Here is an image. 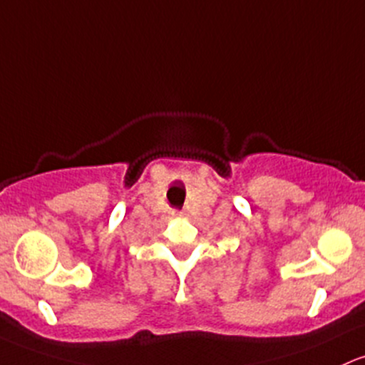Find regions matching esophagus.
<instances>
[{"instance_id": "34e87169", "label": "esophagus", "mask_w": 365, "mask_h": 365, "mask_svg": "<svg viewBox=\"0 0 365 365\" xmlns=\"http://www.w3.org/2000/svg\"><path fill=\"white\" fill-rule=\"evenodd\" d=\"M173 215H175V216H178V218H182V216L185 215V213H183V211H173Z\"/></svg>"}]
</instances>
